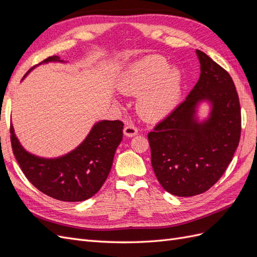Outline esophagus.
<instances>
[{
	"mask_svg": "<svg viewBox=\"0 0 257 257\" xmlns=\"http://www.w3.org/2000/svg\"><path fill=\"white\" fill-rule=\"evenodd\" d=\"M123 133H124V135L127 136V137H133V136L137 135L138 131L133 125H126L125 127H124V130H123Z\"/></svg>",
	"mask_w": 257,
	"mask_h": 257,
	"instance_id": "1",
	"label": "esophagus"
}]
</instances>
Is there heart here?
I'll list each match as a JSON object with an SVG mask.
<instances>
[{
	"mask_svg": "<svg viewBox=\"0 0 257 257\" xmlns=\"http://www.w3.org/2000/svg\"><path fill=\"white\" fill-rule=\"evenodd\" d=\"M160 56L132 64L118 81L123 95H137L136 111L146 121L158 122L173 112L181 97V74Z\"/></svg>",
	"mask_w": 257,
	"mask_h": 257,
	"instance_id": "b5f03b06",
	"label": "heart"
}]
</instances>
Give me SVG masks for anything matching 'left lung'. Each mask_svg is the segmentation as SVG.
I'll return each mask as SVG.
<instances>
[{
	"label": "left lung",
	"mask_w": 257,
	"mask_h": 257,
	"mask_svg": "<svg viewBox=\"0 0 257 257\" xmlns=\"http://www.w3.org/2000/svg\"><path fill=\"white\" fill-rule=\"evenodd\" d=\"M200 76L167 118L148 134L151 164L165 191L190 197L208 191L222 177L239 145L241 111L236 87L223 67L196 50ZM210 111L199 121L198 106Z\"/></svg>",
	"instance_id": "1"
}]
</instances>
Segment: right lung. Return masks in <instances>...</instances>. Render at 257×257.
I'll return each mask as SVG.
<instances>
[{
	"mask_svg": "<svg viewBox=\"0 0 257 257\" xmlns=\"http://www.w3.org/2000/svg\"><path fill=\"white\" fill-rule=\"evenodd\" d=\"M49 62L64 63L59 57L52 56L40 64ZM122 130L123 123L119 120L98 121L78 147L53 159L28 152L18 141L13 125L11 141L20 168L37 190L58 200L82 201L96 194L106 181L115 150L122 141Z\"/></svg>",
	"mask_w": 257,
	"mask_h": 257,
	"instance_id": "1",
	"label": "right lung"
}]
</instances>
